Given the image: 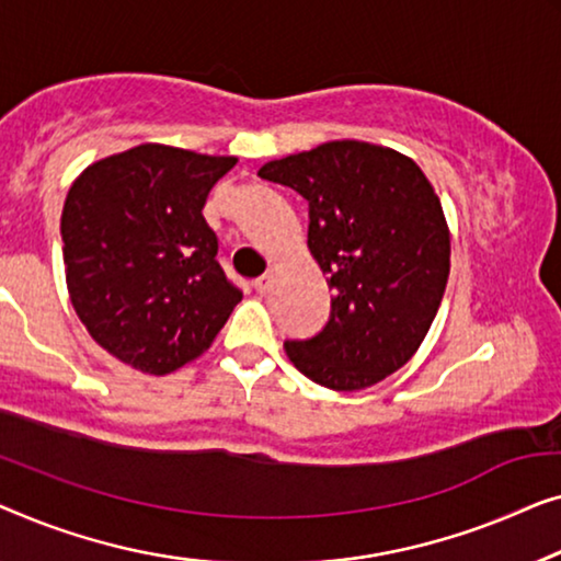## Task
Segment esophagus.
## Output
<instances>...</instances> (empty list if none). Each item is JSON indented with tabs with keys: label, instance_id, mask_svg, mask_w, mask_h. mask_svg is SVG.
<instances>
[{
	"label": "esophagus",
	"instance_id": "1",
	"mask_svg": "<svg viewBox=\"0 0 561 561\" xmlns=\"http://www.w3.org/2000/svg\"><path fill=\"white\" fill-rule=\"evenodd\" d=\"M274 282H277V274L266 272V274H262V277L254 282V289L259 291V295H270V291L274 289Z\"/></svg>",
	"mask_w": 561,
	"mask_h": 561
}]
</instances>
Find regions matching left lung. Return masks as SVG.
Returning a JSON list of instances; mask_svg holds the SVG:
<instances>
[{
  "instance_id": "8db88e82",
  "label": "left lung",
  "mask_w": 561,
  "mask_h": 561,
  "mask_svg": "<svg viewBox=\"0 0 561 561\" xmlns=\"http://www.w3.org/2000/svg\"><path fill=\"white\" fill-rule=\"evenodd\" d=\"M259 178L310 205L307 247L333 289L330 320L287 341L310 381L360 391L414 356L449 277V231L435 187L414 160L343 139L266 162Z\"/></svg>"
}]
</instances>
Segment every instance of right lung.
<instances>
[{"label":"right lung","mask_w":561,"mask_h":561,"mask_svg":"<svg viewBox=\"0 0 561 561\" xmlns=\"http://www.w3.org/2000/svg\"><path fill=\"white\" fill-rule=\"evenodd\" d=\"M233 164L139 145L70 185L60 218L70 302L93 341L141 374L198 358L241 302L203 218L210 187Z\"/></svg>","instance_id":"right-lung-1"}]
</instances>
